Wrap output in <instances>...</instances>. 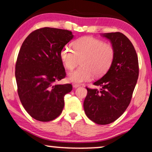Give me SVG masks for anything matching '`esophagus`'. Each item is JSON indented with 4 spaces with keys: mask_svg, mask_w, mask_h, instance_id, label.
Listing matches in <instances>:
<instances>
[{
    "mask_svg": "<svg viewBox=\"0 0 152 152\" xmlns=\"http://www.w3.org/2000/svg\"><path fill=\"white\" fill-rule=\"evenodd\" d=\"M79 86H80V85H79V84H73V87L74 88V89L79 87Z\"/></svg>",
    "mask_w": 152,
    "mask_h": 152,
    "instance_id": "esophagus-1",
    "label": "esophagus"
}]
</instances>
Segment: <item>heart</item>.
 Listing matches in <instances>:
<instances>
[{"mask_svg": "<svg viewBox=\"0 0 152 152\" xmlns=\"http://www.w3.org/2000/svg\"><path fill=\"white\" fill-rule=\"evenodd\" d=\"M73 50L65 46L61 49L60 57L68 70H72L81 61V67L68 73V80L80 84L91 79L93 75L100 77L111 67L115 50L110 44L93 37H83L73 43Z\"/></svg>", "mask_w": 152, "mask_h": 152, "instance_id": "1", "label": "heart"}]
</instances>
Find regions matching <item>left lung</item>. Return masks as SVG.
Wrapping results in <instances>:
<instances>
[{
	"label": "left lung",
	"instance_id": "8db88e82",
	"mask_svg": "<svg viewBox=\"0 0 152 152\" xmlns=\"http://www.w3.org/2000/svg\"><path fill=\"white\" fill-rule=\"evenodd\" d=\"M103 37L110 41L115 56L107 73L95 81L100 90L86 88L84 102L86 116L96 124L114 122L123 114L131 102L138 77V61L131 42L121 32L105 33Z\"/></svg>",
	"mask_w": 152,
	"mask_h": 152
}]
</instances>
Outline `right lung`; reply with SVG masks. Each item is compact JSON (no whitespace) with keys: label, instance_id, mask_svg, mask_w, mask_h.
<instances>
[{"label":"right lung","instance_id":"1","mask_svg":"<svg viewBox=\"0 0 152 152\" xmlns=\"http://www.w3.org/2000/svg\"><path fill=\"white\" fill-rule=\"evenodd\" d=\"M73 37L68 30L41 28L30 33L20 48L15 68L18 94L37 121L48 122L59 116L64 96L72 90L71 84L56 82L66 77L60 53Z\"/></svg>","mask_w":152,"mask_h":152}]
</instances>
